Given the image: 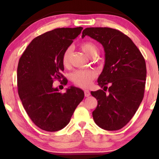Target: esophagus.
<instances>
[{"mask_svg":"<svg viewBox=\"0 0 159 159\" xmlns=\"http://www.w3.org/2000/svg\"><path fill=\"white\" fill-rule=\"evenodd\" d=\"M84 92H85V97H89L90 96V92L89 90H85L84 91Z\"/></svg>","mask_w":159,"mask_h":159,"instance_id":"esophagus-1","label":"esophagus"}]
</instances>
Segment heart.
Segmentation results:
<instances>
[{
    "instance_id": "b5f03b06",
    "label": "heart",
    "mask_w": 159,
    "mask_h": 159,
    "mask_svg": "<svg viewBox=\"0 0 159 159\" xmlns=\"http://www.w3.org/2000/svg\"><path fill=\"white\" fill-rule=\"evenodd\" d=\"M80 48L89 57H94L98 55V48L95 43L92 42H84L80 44ZM72 47H67L64 50L62 55V63L64 66H67L70 63L71 53H72ZM96 77V73L92 70H77L73 72L70 75L72 81L75 85L87 88L92 84V80Z\"/></svg>"
}]
</instances>
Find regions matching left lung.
I'll return each instance as SVG.
<instances>
[{
    "label": "left lung",
    "mask_w": 159,
    "mask_h": 159,
    "mask_svg": "<svg viewBox=\"0 0 159 159\" xmlns=\"http://www.w3.org/2000/svg\"><path fill=\"white\" fill-rule=\"evenodd\" d=\"M82 38L89 36L100 42L105 52V63L98 83L101 88L92 92L98 100L93 118L100 128L117 130L129 122L143 98L146 80V61L131 39L108 27L86 28ZM107 85H109L108 88Z\"/></svg>",
    "instance_id": "8db88e82"
}]
</instances>
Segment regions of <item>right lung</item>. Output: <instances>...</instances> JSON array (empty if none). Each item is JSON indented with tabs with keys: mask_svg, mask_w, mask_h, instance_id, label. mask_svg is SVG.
<instances>
[{
	"mask_svg": "<svg viewBox=\"0 0 159 159\" xmlns=\"http://www.w3.org/2000/svg\"><path fill=\"white\" fill-rule=\"evenodd\" d=\"M83 27L59 28L33 39L19 59L18 92L32 121L41 129L55 132L70 122L76 108L84 98L82 89L70 87L66 93L54 88L55 79L64 76L62 55ZM67 80L63 79L66 85Z\"/></svg>",
	"mask_w": 159,
	"mask_h": 159,
	"instance_id": "add662e5",
	"label": "right lung"
}]
</instances>
